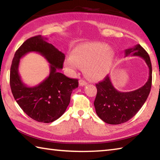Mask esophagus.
I'll list each match as a JSON object with an SVG mask.
<instances>
[{"label":"esophagus","mask_w":160,"mask_h":160,"mask_svg":"<svg viewBox=\"0 0 160 160\" xmlns=\"http://www.w3.org/2000/svg\"><path fill=\"white\" fill-rule=\"evenodd\" d=\"M79 84H80V86H85V85H87V84H88V82H87L86 81L83 80H79Z\"/></svg>","instance_id":"1"}]
</instances>
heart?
Here are the masks:
<instances>
[{
  "instance_id": "1",
  "label": "heart",
  "mask_w": 160,
  "mask_h": 160,
  "mask_svg": "<svg viewBox=\"0 0 160 160\" xmlns=\"http://www.w3.org/2000/svg\"><path fill=\"white\" fill-rule=\"evenodd\" d=\"M114 58V51L106 43H89L75 48L72 55L65 60V66L72 71L85 67L89 78L98 80L109 73Z\"/></svg>"
}]
</instances>
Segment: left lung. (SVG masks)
Segmentation results:
<instances>
[{"instance_id": "left-lung-1", "label": "left lung", "mask_w": 160, "mask_h": 160, "mask_svg": "<svg viewBox=\"0 0 160 160\" xmlns=\"http://www.w3.org/2000/svg\"><path fill=\"white\" fill-rule=\"evenodd\" d=\"M128 56H140L145 61L149 68V78L141 88L126 92L116 90L109 75L96 84L97 93L94 102L96 113L103 121L112 125L125 123L133 117L144 104L150 92L152 64L147 51L137 44L125 50V57Z\"/></svg>"}]
</instances>
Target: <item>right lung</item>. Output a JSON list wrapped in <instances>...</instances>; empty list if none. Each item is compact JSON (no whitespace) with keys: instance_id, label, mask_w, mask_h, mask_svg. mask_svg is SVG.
<instances>
[{"instance_id":"add662e5","label":"right lung","mask_w":160,"mask_h":160,"mask_svg":"<svg viewBox=\"0 0 160 160\" xmlns=\"http://www.w3.org/2000/svg\"><path fill=\"white\" fill-rule=\"evenodd\" d=\"M41 35L26 40L15 53L10 73V88L15 101L27 115L42 123L53 122L63 114L72 90L78 87L77 79L58 71L63 68L65 55ZM29 52H39L50 63L49 76L34 87L22 82L18 70L20 59Z\"/></svg>"}]
</instances>
